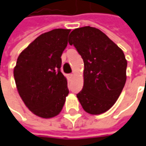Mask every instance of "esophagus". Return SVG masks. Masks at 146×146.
Masks as SVG:
<instances>
[{
    "label": "esophagus",
    "instance_id": "obj_1",
    "mask_svg": "<svg viewBox=\"0 0 146 146\" xmlns=\"http://www.w3.org/2000/svg\"><path fill=\"white\" fill-rule=\"evenodd\" d=\"M73 76H74V75H73V73H70V74L68 75V77H69V78H73Z\"/></svg>",
    "mask_w": 146,
    "mask_h": 146
}]
</instances>
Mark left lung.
I'll return each instance as SVG.
<instances>
[{"label": "left lung", "mask_w": 146, "mask_h": 146, "mask_svg": "<svg viewBox=\"0 0 146 146\" xmlns=\"http://www.w3.org/2000/svg\"><path fill=\"white\" fill-rule=\"evenodd\" d=\"M68 43L84 62L82 90L77 94L87 113L99 115L113 106L126 82L127 60L119 48L100 30L84 27L73 30Z\"/></svg>", "instance_id": "8db88e82"}]
</instances>
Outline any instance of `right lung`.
Segmentation results:
<instances>
[{"mask_svg": "<svg viewBox=\"0 0 146 146\" xmlns=\"http://www.w3.org/2000/svg\"><path fill=\"white\" fill-rule=\"evenodd\" d=\"M69 32L68 29H55L40 35L20 53L13 69L23 103L41 118L59 115L69 92L67 79L60 72V57Z\"/></svg>", "mask_w": 146, "mask_h": 146, "instance_id": "right-lung-1", "label": "right lung"}]
</instances>
